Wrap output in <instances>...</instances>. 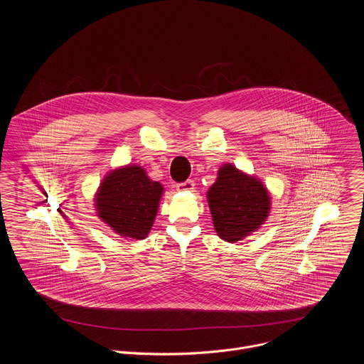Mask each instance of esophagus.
I'll return each mask as SVG.
<instances>
[{"label": "esophagus", "mask_w": 364, "mask_h": 364, "mask_svg": "<svg viewBox=\"0 0 364 364\" xmlns=\"http://www.w3.org/2000/svg\"><path fill=\"white\" fill-rule=\"evenodd\" d=\"M194 188V181L193 180H187L184 183L177 184V190L178 191H191Z\"/></svg>", "instance_id": "1"}]
</instances>
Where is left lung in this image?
<instances>
[{
    "label": "left lung",
    "instance_id": "obj_1",
    "mask_svg": "<svg viewBox=\"0 0 364 364\" xmlns=\"http://www.w3.org/2000/svg\"><path fill=\"white\" fill-rule=\"evenodd\" d=\"M207 203L218 236L235 243L261 229L269 216L272 200L261 180L226 163L207 191Z\"/></svg>",
    "mask_w": 364,
    "mask_h": 364
}]
</instances>
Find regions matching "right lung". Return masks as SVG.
<instances>
[{
	"label": "right lung",
	"mask_w": 364,
	"mask_h": 364,
	"mask_svg": "<svg viewBox=\"0 0 364 364\" xmlns=\"http://www.w3.org/2000/svg\"><path fill=\"white\" fill-rule=\"evenodd\" d=\"M164 193L161 183L148 177L138 164L111 170L95 193L96 216L121 237L148 236Z\"/></svg>",
	"instance_id": "add662e5"
}]
</instances>
